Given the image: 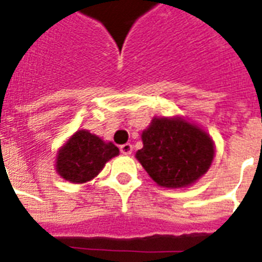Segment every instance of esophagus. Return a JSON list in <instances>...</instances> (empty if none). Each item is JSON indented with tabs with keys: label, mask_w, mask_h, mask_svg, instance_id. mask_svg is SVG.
<instances>
[{
	"label": "esophagus",
	"mask_w": 262,
	"mask_h": 262,
	"mask_svg": "<svg viewBox=\"0 0 262 262\" xmlns=\"http://www.w3.org/2000/svg\"><path fill=\"white\" fill-rule=\"evenodd\" d=\"M119 151H121V154H123V155H130L132 151H133V147H132V144L129 143L122 144V145L119 147Z\"/></svg>",
	"instance_id": "esophagus-1"
}]
</instances>
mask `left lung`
I'll use <instances>...</instances> for the list:
<instances>
[{"label":"left lung","mask_w":262,"mask_h":262,"mask_svg":"<svg viewBox=\"0 0 262 262\" xmlns=\"http://www.w3.org/2000/svg\"><path fill=\"white\" fill-rule=\"evenodd\" d=\"M141 137L144 147L136 158L148 175L164 187L195 182L207 172L215 155L211 137L181 118H155Z\"/></svg>","instance_id":"left-lung-1"}]
</instances>
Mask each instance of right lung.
<instances>
[{
    "mask_svg": "<svg viewBox=\"0 0 262 262\" xmlns=\"http://www.w3.org/2000/svg\"><path fill=\"white\" fill-rule=\"evenodd\" d=\"M113 143H104L87 130L76 132L59 149L57 171L69 182L83 183L95 178L107 160L118 155Z\"/></svg>",
    "mask_w": 262,
    "mask_h": 262,
    "instance_id": "obj_1",
    "label": "right lung"
}]
</instances>
